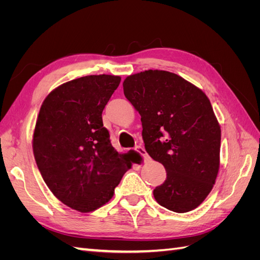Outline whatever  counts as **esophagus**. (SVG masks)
Returning <instances> with one entry per match:
<instances>
[{
    "instance_id": "obj_1",
    "label": "esophagus",
    "mask_w": 260,
    "mask_h": 260,
    "mask_svg": "<svg viewBox=\"0 0 260 260\" xmlns=\"http://www.w3.org/2000/svg\"><path fill=\"white\" fill-rule=\"evenodd\" d=\"M136 152L139 153L141 156H142L143 158H144V160H147V159H148V155H147L146 151H145V149H144L142 146H137V147H136Z\"/></svg>"
}]
</instances>
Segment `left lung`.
Returning a JSON list of instances; mask_svg holds the SVG:
<instances>
[{"label": "left lung", "instance_id": "obj_1", "mask_svg": "<svg viewBox=\"0 0 260 260\" xmlns=\"http://www.w3.org/2000/svg\"><path fill=\"white\" fill-rule=\"evenodd\" d=\"M122 85L141 115L146 152L167 171L153 191L156 202L179 214L195 209L210 193L220 166L221 129L209 99L165 70L128 76Z\"/></svg>", "mask_w": 260, "mask_h": 260}]
</instances>
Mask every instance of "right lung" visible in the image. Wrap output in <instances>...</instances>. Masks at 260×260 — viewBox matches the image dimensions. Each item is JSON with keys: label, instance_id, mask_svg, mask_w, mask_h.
Segmentation results:
<instances>
[{"label": "right lung", "instance_id": "add662e5", "mask_svg": "<svg viewBox=\"0 0 260 260\" xmlns=\"http://www.w3.org/2000/svg\"><path fill=\"white\" fill-rule=\"evenodd\" d=\"M120 80L92 75L62 83L39 112L32 138L37 166L51 192L77 211L90 212L111 201L135 160L113 147L102 119Z\"/></svg>", "mask_w": 260, "mask_h": 260}]
</instances>
